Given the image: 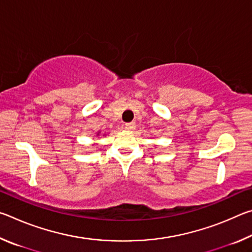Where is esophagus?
<instances>
[{"mask_svg": "<svg viewBox=\"0 0 252 252\" xmlns=\"http://www.w3.org/2000/svg\"><path fill=\"white\" fill-rule=\"evenodd\" d=\"M125 127H126V130H127V131H132V130H134V129H135V123H134V122L126 123V125H125Z\"/></svg>", "mask_w": 252, "mask_h": 252, "instance_id": "obj_1", "label": "esophagus"}]
</instances>
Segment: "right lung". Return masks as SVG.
Wrapping results in <instances>:
<instances>
[{
    "mask_svg": "<svg viewBox=\"0 0 252 252\" xmlns=\"http://www.w3.org/2000/svg\"><path fill=\"white\" fill-rule=\"evenodd\" d=\"M99 135H103V136H105V135H106V133H101V131H97V132H96V136H99Z\"/></svg>",
    "mask_w": 252,
    "mask_h": 252,
    "instance_id": "add662e5",
    "label": "right lung"
}]
</instances>
